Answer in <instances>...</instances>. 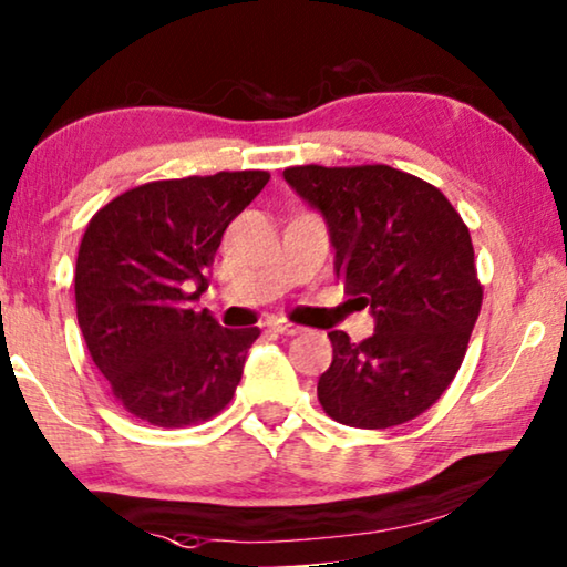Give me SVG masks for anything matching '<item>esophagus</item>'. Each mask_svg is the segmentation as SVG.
Here are the masks:
<instances>
[{
    "mask_svg": "<svg viewBox=\"0 0 567 567\" xmlns=\"http://www.w3.org/2000/svg\"><path fill=\"white\" fill-rule=\"evenodd\" d=\"M269 326H272L277 333H282V337H298V333L302 331L300 326L285 321V318H272V321H269Z\"/></svg>",
    "mask_w": 567,
    "mask_h": 567,
    "instance_id": "obj_1",
    "label": "esophagus"
}]
</instances>
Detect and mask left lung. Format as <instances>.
Returning <instances> with one entry per match:
<instances>
[{
  "instance_id": "obj_1",
  "label": "left lung",
  "mask_w": 567,
  "mask_h": 567,
  "mask_svg": "<svg viewBox=\"0 0 567 567\" xmlns=\"http://www.w3.org/2000/svg\"><path fill=\"white\" fill-rule=\"evenodd\" d=\"M282 177L323 215L337 277L374 318L362 344L329 333L323 411L354 429L421 416L457 374L481 313L467 226L440 189L385 164L290 166Z\"/></svg>"
}]
</instances>
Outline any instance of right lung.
<instances>
[{"label": "right lung", "mask_w": 567, "mask_h": 567, "mask_svg": "<svg viewBox=\"0 0 567 567\" xmlns=\"http://www.w3.org/2000/svg\"><path fill=\"white\" fill-rule=\"evenodd\" d=\"M267 172L148 182L90 220L76 257V318L92 362L135 419L182 429L226 409L259 329L195 310L228 223Z\"/></svg>", "instance_id": "right-lung-1"}]
</instances>
